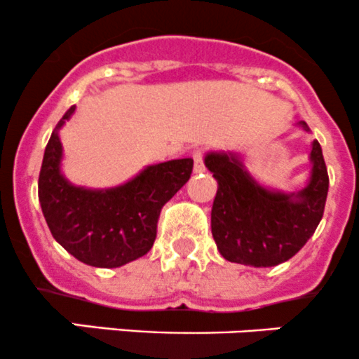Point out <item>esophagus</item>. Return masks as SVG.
Returning <instances> with one entry per match:
<instances>
[{
  "instance_id": "34e87169",
  "label": "esophagus",
  "mask_w": 359,
  "mask_h": 359,
  "mask_svg": "<svg viewBox=\"0 0 359 359\" xmlns=\"http://www.w3.org/2000/svg\"><path fill=\"white\" fill-rule=\"evenodd\" d=\"M193 159H194V172L201 173L205 172V151L198 149L193 153Z\"/></svg>"
}]
</instances>
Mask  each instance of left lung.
Here are the masks:
<instances>
[{
  "label": "left lung",
  "instance_id": "obj_1",
  "mask_svg": "<svg viewBox=\"0 0 359 359\" xmlns=\"http://www.w3.org/2000/svg\"><path fill=\"white\" fill-rule=\"evenodd\" d=\"M304 130H309L300 121ZM309 186L295 194L260 187L241 161L212 153L205 165L219 182L212 206V234L229 262L271 267L292 259L316 231L325 212L328 172L318 140L311 151Z\"/></svg>",
  "mask_w": 359,
  "mask_h": 359
}]
</instances>
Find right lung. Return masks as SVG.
<instances>
[{"instance_id":"add662e5","label":"right lung","mask_w":359,"mask_h":359,"mask_svg":"<svg viewBox=\"0 0 359 359\" xmlns=\"http://www.w3.org/2000/svg\"><path fill=\"white\" fill-rule=\"evenodd\" d=\"M72 112L74 107L64 114L46 144L38 180L43 215L52 236L72 257L93 267H119L153 248L163 205L189 180L193 159L147 166L112 189L74 187L60 173L62 144L57 132Z\"/></svg>"}]
</instances>
